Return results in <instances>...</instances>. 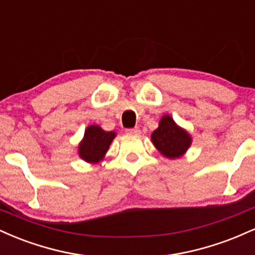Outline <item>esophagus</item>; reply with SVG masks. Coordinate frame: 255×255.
<instances>
[{"label":"esophagus","mask_w":255,"mask_h":255,"mask_svg":"<svg viewBox=\"0 0 255 255\" xmlns=\"http://www.w3.org/2000/svg\"><path fill=\"white\" fill-rule=\"evenodd\" d=\"M126 133H127V134H139L140 133V128L139 127L128 128V129H126Z\"/></svg>","instance_id":"1"}]
</instances>
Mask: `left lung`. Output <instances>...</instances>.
Segmentation results:
<instances>
[{
  "label": "left lung",
  "mask_w": 255,
  "mask_h": 255,
  "mask_svg": "<svg viewBox=\"0 0 255 255\" xmlns=\"http://www.w3.org/2000/svg\"><path fill=\"white\" fill-rule=\"evenodd\" d=\"M151 140L157 150L170 159L183 156L192 144L188 131L178 127L169 115L160 119L158 128L151 134Z\"/></svg>",
  "instance_id": "1"
}]
</instances>
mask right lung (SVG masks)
<instances>
[{
  "instance_id": "1",
  "label": "right lung",
  "mask_w": 255,
  "mask_h": 255,
  "mask_svg": "<svg viewBox=\"0 0 255 255\" xmlns=\"http://www.w3.org/2000/svg\"><path fill=\"white\" fill-rule=\"evenodd\" d=\"M115 136V131H105L97 125L89 126L79 144V156L87 163H98L104 158Z\"/></svg>"
}]
</instances>
